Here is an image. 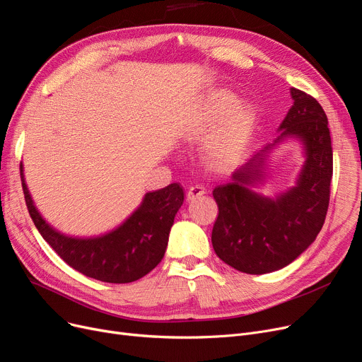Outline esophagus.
Wrapping results in <instances>:
<instances>
[{"mask_svg": "<svg viewBox=\"0 0 362 362\" xmlns=\"http://www.w3.org/2000/svg\"><path fill=\"white\" fill-rule=\"evenodd\" d=\"M204 194H206V187L201 186V185H194V186L189 187V189H187L186 198H187V201H194L198 197H202Z\"/></svg>", "mask_w": 362, "mask_h": 362, "instance_id": "esophagus-1", "label": "esophagus"}]
</instances>
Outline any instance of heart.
Returning a JSON list of instances; mask_svg holds the SVG:
<instances>
[{
    "label": "heart",
    "mask_w": 362,
    "mask_h": 362,
    "mask_svg": "<svg viewBox=\"0 0 362 362\" xmlns=\"http://www.w3.org/2000/svg\"><path fill=\"white\" fill-rule=\"evenodd\" d=\"M235 96L228 91L217 93L210 98L201 112V124L209 129L217 124L233 107ZM256 124L253 107L238 106L225 118L222 125L210 137L206 153L211 165L225 168L237 161L247 148Z\"/></svg>",
    "instance_id": "b5f03b06"
}]
</instances>
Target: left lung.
I'll return each instance as SVG.
<instances>
[{"instance_id": "obj_1", "label": "left lung", "mask_w": 362, "mask_h": 362, "mask_svg": "<svg viewBox=\"0 0 362 362\" xmlns=\"http://www.w3.org/2000/svg\"><path fill=\"white\" fill-rule=\"evenodd\" d=\"M293 106L281 122V134L264 146L232 182L214 187L218 214L211 232L216 255L240 272L262 275L278 271L315 241L328 210L333 177V148L322 106L310 94L291 88ZM286 135L303 139L307 163L298 186L276 199H264L245 185L259 174L264 152Z\"/></svg>"}]
</instances>
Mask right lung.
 Listing matches in <instances>:
<instances>
[{"label":"right lung","instance_id":"1","mask_svg":"<svg viewBox=\"0 0 362 362\" xmlns=\"http://www.w3.org/2000/svg\"><path fill=\"white\" fill-rule=\"evenodd\" d=\"M21 177L26 207L41 237L71 268L86 276L125 284L149 274L165 253L168 233L183 204V187L171 183L145 195L140 207L115 230L98 238L65 237L45 223Z\"/></svg>","mask_w":362,"mask_h":362}]
</instances>
